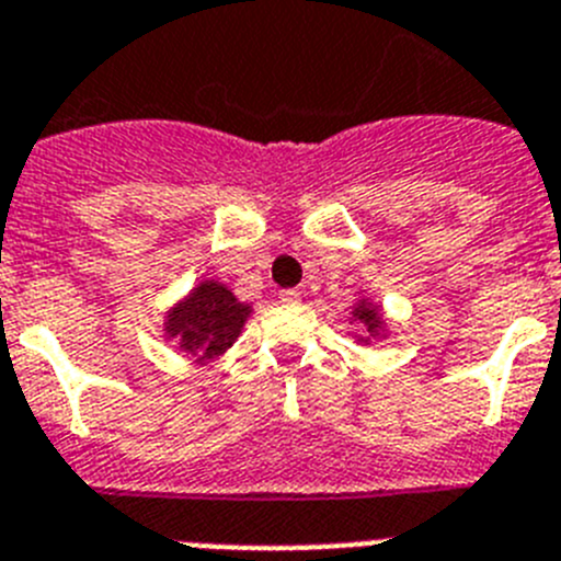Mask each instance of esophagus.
I'll return each instance as SVG.
<instances>
[{
  "instance_id": "1",
  "label": "esophagus",
  "mask_w": 561,
  "mask_h": 561,
  "mask_svg": "<svg viewBox=\"0 0 561 561\" xmlns=\"http://www.w3.org/2000/svg\"><path fill=\"white\" fill-rule=\"evenodd\" d=\"M284 306H300V300H304V291L300 289H286L280 291V297H277Z\"/></svg>"
}]
</instances>
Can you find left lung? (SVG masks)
Here are the masks:
<instances>
[{
  "label": "left lung",
  "mask_w": 561,
  "mask_h": 561,
  "mask_svg": "<svg viewBox=\"0 0 561 561\" xmlns=\"http://www.w3.org/2000/svg\"><path fill=\"white\" fill-rule=\"evenodd\" d=\"M348 323L356 325V345H370V342L376 340H388L390 329H393V325H390V317L385 314L379 300H374L365 289L356 291V300L348 311Z\"/></svg>",
  "instance_id": "8db88e82"
}]
</instances>
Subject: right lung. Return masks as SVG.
<instances>
[{
    "label": "right lung",
    "mask_w": 561,
    "mask_h": 561,
    "mask_svg": "<svg viewBox=\"0 0 561 561\" xmlns=\"http://www.w3.org/2000/svg\"><path fill=\"white\" fill-rule=\"evenodd\" d=\"M252 311L255 306L238 300L230 286L202 277L187 295L168 306L160 331L196 365H210L236 345Z\"/></svg>",
    "instance_id": "right-lung-1"
}]
</instances>
